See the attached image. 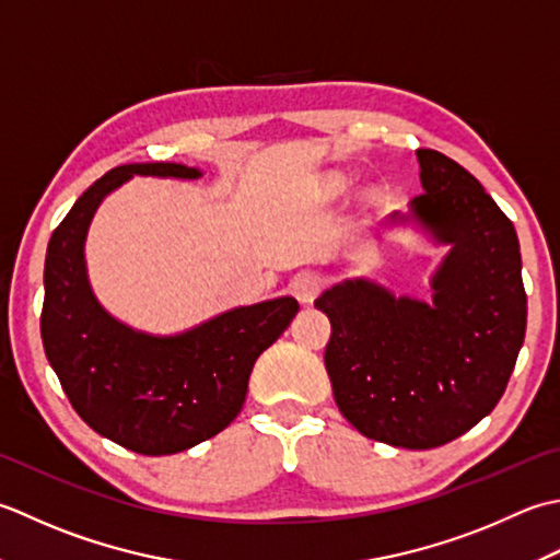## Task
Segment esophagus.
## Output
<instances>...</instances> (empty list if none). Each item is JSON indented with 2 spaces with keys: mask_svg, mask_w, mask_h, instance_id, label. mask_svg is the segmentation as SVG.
I'll use <instances>...</instances> for the list:
<instances>
[{
  "mask_svg": "<svg viewBox=\"0 0 560 560\" xmlns=\"http://www.w3.org/2000/svg\"><path fill=\"white\" fill-rule=\"evenodd\" d=\"M322 288H324V278L318 276V272H314V270H302V272H296V276L292 278V282H290V290H292V294L296 296V300L300 302H314V296L322 292Z\"/></svg>",
  "mask_w": 560,
  "mask_h": 560,
  "instance_id": "obj_1",
  "label": "esophagus"
}]
</instances>
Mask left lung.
Masks as SVG:
<instances>
[{
	"instance_id": "left-lung-1",
	"label": "left lung",
	"mask_w": 560,
	"mask_h": 560,
	"mask_svg": "<svg viewBox=\"0 0 560 560\" xmlns=\"http://www.w3.org/2000/svg\"><path fill=\"white\" fill-rule=\"evenodd\" d=\"M418 162L425 192L410 217L452 244L432 278V304L396 300L368 280L336 284L314 304L330 322L324 362L348 423L394 447L432 450L471 430L505 394L527 292L508 214L454 159L418 150Z\"/></svg>"
}]
</instances>
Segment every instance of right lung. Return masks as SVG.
I'll use <instances>...</instances> for the list:
<instances>
[{
    "instance_id": "1",
    "label": "right lung",
    "mask_w": 560,
    "mask_h": 560,
    "mask_svg": "<svg viewBox=\"0 0 560 560\" xmlns=\"http://www.w3.org/2000/svg\"><path fill=\"white\" fill-rule=\"evenodd\" d=\"M198 178L184 164H125L82 192L45 254V355L89 428L140 454H176L238 416L248 376L294 314V296L238 306L180 336H147L108 316L89 288L84 238L98 202L132 176Z\"/></svg>"
}]
</instances>
